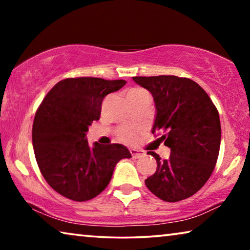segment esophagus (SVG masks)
Wrapping results in <instances>:
<instances>
[{"instance_id":"1","label":"esophagus","mask_w":250,"mask_h":250,"mask_svg":"<svg viewBox=\"0 0 250 250\" xmlns=\"http://www.w3.org/2000/svg\"><path fill=\"white\" fill-rule=\"evenodd\" d=\"M130 153H131V155H132L133 159L142 158V156L145 155V152L141 150H135V149H130Z\"/></svg>"}]
</instances>
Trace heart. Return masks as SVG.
I'll return each instance as SVG.
<instances>
[{
  "label": "heart",
  "mask_w": 250,
  "mask_h": 250,
  "mask_svg": "<svg viewBox=\"0 0 250 250\" xmlns=\"http://www.w3.org/2000/svg\"><path fill=\"white\" fill-rule=\"evenodd\" d=\"M143 91V89H140V88H134V89H131L129 91V94H135V92H140ZM122 140L125 141H133L135 139V134L134 133H126L125 135H122Z\"/></svg>",
  "instance_id": "b5f03b06"
}]
</instances>
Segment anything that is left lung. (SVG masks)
<instances>
[{"mask_svg":"<svg viewBox=\"0 0 250 250\" xmlns=\"http://www.w3.org/2000/svg\"><path fill=\"white\" fill-rule=\"evenodd\" d=\"M153 96L156 117L152 133L171 149L170 158L161 160L146 180L150 191L162 201L179 202L204 186L216 166L221 146V121L206 91L192 79L177 76L132 77Z\"/></svg>","mask_w":250,"mask_h":250,"instance_id":"obj_1","label":"left lung"}]
</instances>
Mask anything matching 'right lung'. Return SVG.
<instances>
[{
    "instance_id": "add662e5",
    "label": "right lung",
    "mask_w": 250,
    "mask_h": 250,
    "mask_svg": "<svg viewBox=\"0 0 250 250\" xmlns=\"http://www.w3.org/2000/svg\"><path fill=\"white\" fill-rule=\"evenodd\" d=\"M125 80L67 78L42 101L34 118L32 140L40 171L54 191L76 202L89 201L107 188L116 164L131 158L118 143L88 145L86 132L99 120L101 104Z\"/></svg>"
}]
</instances>
